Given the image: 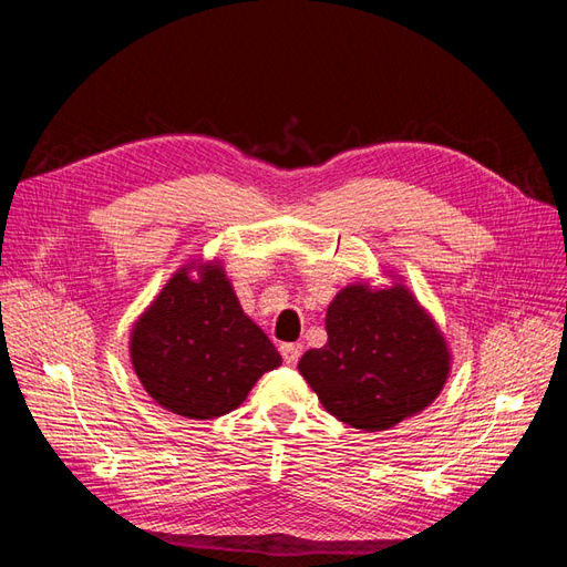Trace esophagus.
I'll return each mask as SVG.
<instances>
[{
  "label": "esophagus",
  "instance_id": "34e87169",
  "mask_svg": "<svg viewBox=\"0 0 567 567\" xmlns=\"http://www.w3.org/2000/svg\"><path fill=\"white\" fill-rule=\"evenodd\" d=\"M300 354H302V348L296 346V342H284V346H281V357H284V362L288 367H296Z\"/></svg>",
  "mask_w": 567,
  "mask_h": 567
}]
</instances>
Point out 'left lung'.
Instances as JSON below:
<instances>
[{
  "label": "left lung",
  "instance_id": "obj_1",
  "mask_svg": "<svg viewBox=\"0 0 567 567\" xmlns=\"http://www.w3.org/2000/svg\"><path fill=\"white\" fill-rule=\"evenodd\" d=\"M326 333L298 369L323 409L357 431H388L421 414L450 379L447 340L402 279L342 288L326 310Z\"/></svg>",
  "mask_w": 567,
  "mask_h": 567
}]
</instances>
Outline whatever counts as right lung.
I'll return each mask as SVG.
<instances>
[{
	"label": "right lung",
	"mask_w": 567,
	"mask_h": 567,
	"mask_svg": "<svg viewBox=\"0 0 567 567\" xmlns=\"http://www.w3.org/2000/svg\"><path fill=\"white\" fill-rule=\"evenodd\" d=\"M136 379L163 409L217 419L241 406L281 354L238 302L219 260L179 267L132 323Z\"/></svg>",
	"instance_id": "right-lung-1"
}]
</instances>
